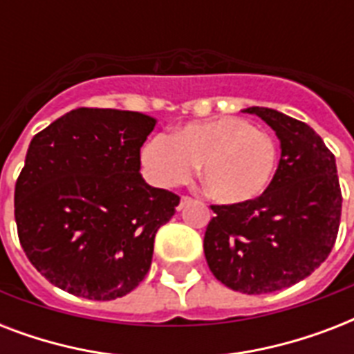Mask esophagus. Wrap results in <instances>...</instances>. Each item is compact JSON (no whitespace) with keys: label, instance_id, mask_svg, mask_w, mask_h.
<instances>
[{"label":"esophagus","instance_id":"1","mask_svg":"<svg viewBox=\"0 0 354 354\" xmlns=\"http://www.w3.org/2000/svg\"><path fill=\"white\" fill-rule=\"evenodd\" d=\"M189 204H193V198H191V196H182V198H180V204H178V211H182L183 207Z\"/></svg>","mask_w":354,"mask_h":354}]
</instances>
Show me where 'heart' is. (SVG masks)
<instances>
[{
    "mask_svg": "<svg viewBox=\"0 0 354 354\" xmlns=\"http://www.w3.org/2000/svg\"><path fill=\"white\" fill-rule=\"evenodd\" d=\"M279 150L272 133L242 118L189 122L171 138L145 143L141 161L160 185L187 182L202 165V182L211 200L239 205L259 198L274 180Z\"/></svg>",
    "mask_w": 354,
    "mask_h": 354,
    "instance_id": "1",
    "label": "heart"
}]
</instances>
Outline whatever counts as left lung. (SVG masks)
<instances>
[{"instance_id": "obj_1", "label": "left lung", "mask_w": 354, "mask_h": 354, "mask_svg": "<svg viewBox=\"0 0 354 354\" xmlns=\"http://www.w3.org/2000/svg\"><path fill=\"white\" fill-rule=\"evenodd\" d=\"M281 141L274 180L259 198L211 205L204 253L222 285L270 294L308 277L335 246L342 191L335 154L305 122L272 108H246Z\"/></svg>"}]
</instances>
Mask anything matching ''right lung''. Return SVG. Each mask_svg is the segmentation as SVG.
Wrapping results in <instances>:
<instances>
[{
    "mask_svg": "<svg viewBox=\"0 0 354 354\" xmlns=\"http://www.w3.org/2000/svg\"><path fill=\"white\" fill-rule=\"evenodd\" d=\"M154 127L139 112L77 108L32 138L14 218L25 255L49 283L108 301L149 274L156 233L180 204L139 172Z\"/></svg>",
    "mask_w": 354,
    "mask_h": 354,
    "instance_id": "add662e5",
    "label": "right lung"
}]
</instances>
